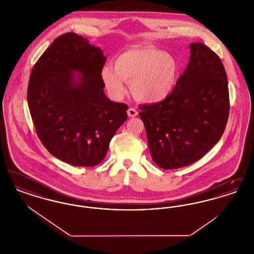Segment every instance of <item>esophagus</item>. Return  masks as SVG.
Returning <instances> with one entry per match:
<instances>
[{
  "label": "esophagus",
  "instance_id": "1",
  "mask_svg": "<svg viewBox=\"0 0 254 254\" xmlns=\"http://www.w3.org/2000/svg\"><path fill=\"white\" fill-rule=\"evenodd\" d=\"M127 115H128L129 117H131V118L136 117V116L138 115V111L134 109V108H129L128 110H127Z\"/></svg>",
  "mask_w": 254,
  "mask_h": 254
}]
</instances>
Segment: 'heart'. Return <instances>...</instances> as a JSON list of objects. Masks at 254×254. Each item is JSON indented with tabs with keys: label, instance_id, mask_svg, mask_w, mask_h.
<instances>
[{
	"label": "heart",
	"instance_id": "heart-1",
	"mask_svg": "<svg viewBox=\"0 0 254 254\" xmlns=\"http://www.w3.org/2000/svg\"><path fill=\"white\" fill-rule=\"evenodd\" d=\"M114 65L105 66L101 74L109 94L121 98L127 81L135 98L145 103H157L169 96L179 73L176 59L154 47L126 50L117 56Z\"/></svg>",
	"mask_w": 254,
	"mask_h": 254
}]
</instances>
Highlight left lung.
<instances>
[{
  "label": "left lung",
  "instance_id": "1",
  "mask_svg": "<svg viewBox=\"0 0 254 254\" xmlns=\"http://www.w3.org/2000/svg\"><path fill=\"white\" fill-rule=\"evenodd\" d=\"M165 100L140 107L152 160L164 169L187 167L221 139L230 114L228 77L217 54L202 43Z\"/></svg>",
  "mask_w": 254,
  "mask_h": 254
}]
</instances>
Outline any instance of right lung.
<instances>
[{"instance_id": "right-lung-1", "label": "right lung", "mask_w": 254, "mask_h": 254, "mask_svg": "<svg viewBox=\"0 0 254 254\" xmlns=\"http://www.w3.org/2000/svg\"><path fill=\"white\" fill-rule=\"evenodd\" d=\"M103 50L84 37H57L34 64L27 103L37 135L53 156L77 167H94L127 121L128 109L104 92ZM81 74L78 82L73 72Z\"/></svg>"}]
</instances>
